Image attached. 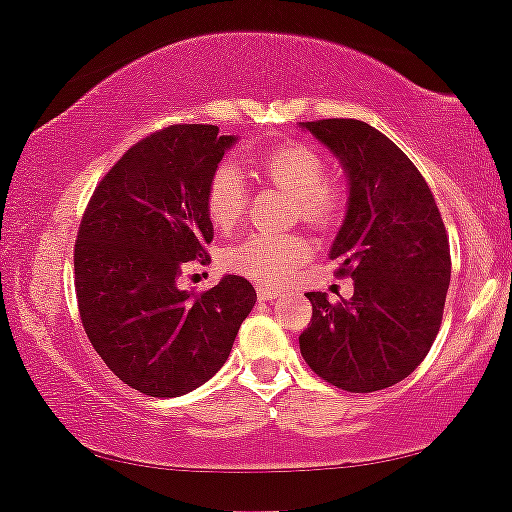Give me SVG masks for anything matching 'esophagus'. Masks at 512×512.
Wrapping results in <instances>:
<instances>
[{"label": "esophagus", "mask_w": 512, "mask_h": 512, "mask_svg": "<svg viewBox=\"0 0 512 512\" xmlns=\"http://www.w3.org/2000/svg\"><path fill=\"white\" fill-rule=\"evenodd\" d=\"M277 296L279 291L268 289V286H258V300H263V303H270V300H275Z\"/></svg>", "instance_id": "1"}]
</instances>
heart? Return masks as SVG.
<instances>
[{
	"label": "heart",
	"instance_id": "heart-1",
	"mask_svg": "<svg viewBox=\"0 0 512 512\" xmlns=\"http://www.w3.org/2000/svg\"><path fill=\"white\" fill-rule=\"evenodd\" d=\"M254 170L270 186L282 188L296 198L300 219L314 228H328L340 219L345 191L328 177V163L314 146L284 142L258 153ZM249 209V186L240 167L219 163L205 186V212L221 233L233 230ZM312 242L303 235L251 233L223 249L221 263L228 272L261 284L286 282L307 258Z\"/></svg>",
	"mask_w": 512,
	"mask_h": 512
}]
</instances>
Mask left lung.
<instances>
[{"label": "left lung", "mask_w": 512, "mask_h": 512, "mask_svg": "<svg viewBox=\"0 0 512 512\" xmlns=\"http://www.w3.org/2000/svg\"><path fill=\"white\" fill-rule=\"evenodd\" d=\"M349 177V207L335 237V275L354 279V296L328 303L310 291L312 319L300 354L321 380L368 394L394 387L436 340L450 286V240L415 163L373 125L356 118L303 123Z\"/></svg>", "instance_id": "left-lung-1"}]
</instances>
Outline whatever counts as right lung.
Wrapping results in <instances>:
<instances>
[{
  "instance_id": "add662e5",
  "label": "right lung",
  "mask_w": 512,
  "mask_h": 512,
  "mask_svg": "<svg viewBox=\"0 0 512 512\" xmlns=\"http://www.w3.org/2000/svg\"><path fill=\"white\" fill-rule=\"evenodd\" d=\"M233 135L216 125H170L130 146L81 216L74 286L95 352L128 387L174 398L205 384L233 349L256 303L244 277L181 291L191 261L214 240L205 186Z\"/></svg>"
}]
</instances>
